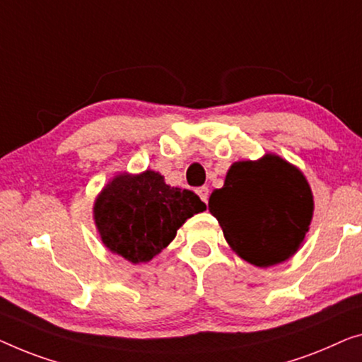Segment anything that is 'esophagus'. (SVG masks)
I'll list each match as a JSON object with an SVG mask.
<instances>
[{"instance_id": "1", "label": "esophagus", "mask_w": 362, "mask_h": 362, "mask_svg": "<svg viewBox=\"0 0 362 362\" xmlns=\"http://www.w3.org/2000/svg\"><path fill=\"white\" fill-rule=\"evenodd\" d=\"M197 193H198V197L202 198L204 203H208V198H209V188H208V187H199V188H197Z\"/></svg>"}]
</instances>
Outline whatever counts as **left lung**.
<instances>
[{
    "label": "left lung",
    "instance_id": "left-lung-1",
    "mask_svg": "<svg viewBox=\"0 0 362 362\" xmlns=\"http://www.w3.org/2000/svg\"><path fill=\"white\" fill-rule=\"evenodd\" d=\"M209 211L235 255L268 268L289 260L304 244L314 195L299 167L268 153L230 165L223 188L209 197Z\"/></svg>",
    "mask_w": 362,
    "mask_h": 362
}]
</instances>
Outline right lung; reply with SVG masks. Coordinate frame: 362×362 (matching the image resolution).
<instances>
[{
  "mask_svg": "<svg viewBox=\"0 0 362 362\" xmlns=\"http://www.w3.org/2000/svg\"><path fill=\"white\" fill-rule=\"evenodd\" d=\"M206 209L192 190L167 185L156 170L120 172L107 182L93 208L102 244L129 263L159 255L193 214Z\"/></svg>",
  "mask_w": 362,
  "mask_h": 362,
  "instance_id": "right-lung-1",
  "label": "right lung"
}]
</instances>
